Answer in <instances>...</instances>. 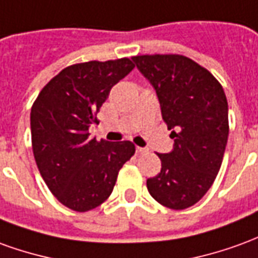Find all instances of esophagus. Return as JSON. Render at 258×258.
I'll return each mask as SVG.
<instances>
[{
  "label": "esophagus",
  "mask_w": 258,
  "mask_h": 258,
  "mask_svg": "<svg viewBox=\"0 0 258 258\" xmlns=\"http://www.w3.org/2000/svg\"><path fill=\"white\" fill-rule=\"evenodd\" d=\"M135 151H137V154H138V155H142V154H145V152H147L148 149H147V148L137 147V148H135Z\"/></svg>",
  "instance_id": "1"
}]
</instances>
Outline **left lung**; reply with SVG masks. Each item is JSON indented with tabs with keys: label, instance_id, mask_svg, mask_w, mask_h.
Segmentation results:
<instances>
[{
	"label": "left lung",
	"instance_id": "8db88e82",
	"mask_svg": "<svg viewBox=\"0 0 258 258\" xmlns=\"http://www.w3.org/2000/svg\"><path fill=\"white\" fill-rule=\"evenodd\" d=\"M133 60L154 85L162 118L172 130L170 154H158L162 169L147 180L163 207L185 210L217 179L229 134L228 100L212 74L181 54H145Z\"/></svg>",
	"mask_w": 258,
	"mask_h": 258
}]
</instances>
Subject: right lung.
<instances>
[{"mask_svg": "<svg viewBox=\"0 0 258 258\" xmlns=\"http://www.w3.org/2000/svg\"><path fill=\"white\" fill-rule=\"evenodd\" d=\"M134 67L127 57L74 64L50 79L33 102L36 165L48 190L70 210L86 212L103 204L120 169L135 154L131 141L89 137L110 89Z\"/></svg>", "mask_w": 258, "mask_h": 258, "instance_id": "1", "label": "right lung"}]
</instances>
